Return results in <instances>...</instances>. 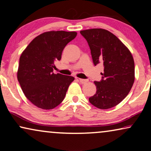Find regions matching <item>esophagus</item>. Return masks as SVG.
Wrapping results in <instances>:
<instances>
[{"label":"esophagus","instance_id":"34e87169","mask_svg":"<svg viewBox=\"0 0 151 151\" xmlns=\"http://www.w3.org/2000/svg\"><path fill=\"white\" fill-rule=\"evenodd\" d=\"M79 81L80 82V83H82V84H85V83H86V82H88V80H85V79H81V78H80Z\"/></svg>","mask_w":151,"mask_h":151}]
</instances>
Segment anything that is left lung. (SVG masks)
Instances as JSON below:
<instances>
[{
	"label": "left lung",
	"mask_w": 151,
	"mask_h": 151,
	"mask_svg": "<svg viewBox=\"0 0 151 151\" xmlns=\"http://www.w3.org/2000/svg\"><path fill=\"white\" fill-rule=\"evenodd\" d=\"M95 65L102 63L104 73L95 81L96 93L88 98L97 108L108 109L120 103L131 91L135 80V64L131 53L112 33L103 29L83 30Z\"/></svg>",
	"instance_id": "left-lung-1"
}]
</instances>
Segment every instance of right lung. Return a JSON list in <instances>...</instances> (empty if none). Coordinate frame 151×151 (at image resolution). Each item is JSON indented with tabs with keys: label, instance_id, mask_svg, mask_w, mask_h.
Here are the masks:
<instances>
[{
	"label": "right lung",
	"instance_id": "right-lung-1",
	"mask_svg": "<svg viewBox=\"0 0 151 151\" xmlns=\"http://www.w3.org/2000/svg\"><path fill=\"white\" fill-rule=\"evenodd\" d=\"M77 36L75 32L51 31L36 37L20 57L17 78L26 98L38 108L49 110L63 102L74 78L53 73L54 62Z\"/></svg>",
	"mask_w": 151,
	"mask_h": 151
}]
</instances>
